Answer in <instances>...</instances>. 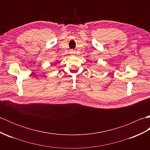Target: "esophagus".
<instances>
[{"label": "esophagus", "mask_w": 150, "mask_h": 150, "mask_svg": "<svg viewBox=\"0 0 150 150\" xmlns=\"http://www.w3.org/2000/svg\"><path fill=\"white\" fill-rule=\"evenodd\" d=\"M71 53L72 54V55H74V54L75 53V51L73 50H71Z\"/></svg>", "instance_id": "obj_1"}]
</instances>
